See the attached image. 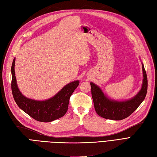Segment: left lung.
<instances>
[{
    "mask_svg": "<svg viewBox=\"0 0 157 157\" xmlns=\"http://www.w3.org/2000/svg\"><path fill=\"white\" fill-rule=\"evenodd\" d=\"M142 70L144 80L141 90L136 96L126 101H118L109 99L100 88L90 82L94 108L99 116L107 119L120 121L129 117L136 110L144 100L147 91V77L144 64Z\"/></svg>",
    "mask_w": 157,
    "mask_h": 157,
    "instance_id": "left-lung-1",
    "label": "left lung"
}]
</instances>
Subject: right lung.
I'll return each instance as SVG.
<instances>
[{
    "label": "right lung",
    "mask_w": 157,
    "mask_h": 157,
    "mask_svg": "<svg viewBox=\"0 0 157 157\" xmlns=\"http://www.w3.org/2000/svg\"><path fill=\"white\" fill-rule=\"evenodd\" d=\"M15 59L12 65V92L18 107L35 120L49 122L62 117L67 113L69 99L79 84L75 80L65 85L53 98L45 101H37L25 97L19 90L15 76Z\"/></svg>",
    "instance_id": "right-lung-1"
}]
</instances>
